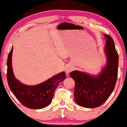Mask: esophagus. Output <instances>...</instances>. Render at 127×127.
I'll use <instances>...</instances> for the list:
<instances>
[{
    "mask_svg": "<svg viewBox=\"0 0 127 127\" xmlns=\"http://www.w3.org/2000/svg\"><path fill=\"white\" fill-rule=\"evenodd\" d=\"M72 70V67L70 66V65H68V66H67L66 68H65V72H66L67 74H69Z\"/></svg>",
    "mask_w": 127,
    "mask_h": 127,
    "instance_id": "obj_1",
    "label": "esophagus"
}]
</instances>
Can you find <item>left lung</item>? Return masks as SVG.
<instances>
[{"label":"left lung","mask_w":127,"mask_h":127,"mask_svg":"<svg viewBox=\"0 0 127 127\" xmlns=\"http://www.w3.org/2000/svg\"><path fill=\"white\" fill-rule=\"evenodd\" d=\"M106 42L104 48L106 64L96 75L73 71L69 75L75 81L74 99L79 106L93 108L106 102L114 91L118 69V55L114 41L110 35L104 34Z\"/></svg>","instance_id":"1"}]
</instances>
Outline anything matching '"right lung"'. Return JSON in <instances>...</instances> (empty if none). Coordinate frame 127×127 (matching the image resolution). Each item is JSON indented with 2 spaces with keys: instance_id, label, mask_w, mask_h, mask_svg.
Masks as SVG:
<instances>
[{
  "instance_id": "obj_1",
  "label": "right lung",
  "mask_w": 127,
  "mask_h": 127,
  "mask_svg": "<svg viewBox=\"0 0 127 127\" xmlns=\"http://www.w3.org/2000/svg\"><path fill=\"white\" fill-rule=\"evenodd\" d=\"M13 46L7 61V80L9 87L16 99L25 106L32 109L46 108L50 105L58 84L66 78L64 71L53 75L38 84L30 86L22 83L15 77L12 56Z\"/></svg>"
}]
</instances>
